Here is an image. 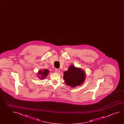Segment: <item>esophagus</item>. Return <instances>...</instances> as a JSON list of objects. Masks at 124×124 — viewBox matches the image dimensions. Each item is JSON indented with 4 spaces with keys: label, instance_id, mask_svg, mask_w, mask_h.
<instances>
[{
    "label": "esophagus",
    "instance_id": "1",
    "mask_svg": "<svg viewBox=\"0 0 124 124\" xmlns=\"http://www.w3.org/2000/svg\"><path fill=\"white\" fill-rule=\"evenodd\" d=\"M55 70V72L57 73H59V72H60V70L58 69H56Z\"/></svg>",
    "mask_w": 124,
    "mask_h": 124
}]
</instances>
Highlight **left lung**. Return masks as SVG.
Listing matches in <instances>:
<instances>
[{
    "mask_svg": "<svg viewBox=\"0 0 124 124\" xmlns=\"http://www.w3.org/2000/svg\"><path fill=\"white\" fill-rule=\"evenodd\" d=\"M63 78L67 86L74 88L84 83L86 78V73L80 68L71 65L70 66L67 71L64 72Z\"/></svg>",
    "mask_w": 124,
    "mask_h": 124,
    "instance_id": "left-lung-1",
    "label": "left lung"
}]
</instances>
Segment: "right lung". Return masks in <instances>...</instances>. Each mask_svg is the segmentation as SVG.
I'll return each mask as SVG.
<instances>
[{"label": "right lung", "instance_id": "1", "mask_svg": "<svg viewBox=\"0 0 124 124\" xmlns=\"http://www.w3.org/2000/svg\"><path fill=\"white\" fill-rule=\"evenodd\" d=\"M49 73V70L48 69L40 70L38 72V78L40 79H44Z\"/></svg>", "mask_w": 124, "mask_h": 124}]
</instances>
